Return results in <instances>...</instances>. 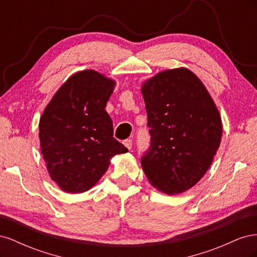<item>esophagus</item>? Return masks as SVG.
I'll return each mask as SVG.
<instances>
[{
	"label": "esophagus",
	"mask_w": 257,
	"mask_h": 257,
	"mask_svg": "<svg viewBox=\"0 0 257 257\" xmlns=\"http://www.w3.org/2000/svg\"><path fill=\"white\" fill-rule=\"evenodd\" d=\"M123 145L125 146L128 150H131L132 146H133V142H132V139H125V141H123Z\"/></svg>",
	"instance_id": "1"
}]
</instances>
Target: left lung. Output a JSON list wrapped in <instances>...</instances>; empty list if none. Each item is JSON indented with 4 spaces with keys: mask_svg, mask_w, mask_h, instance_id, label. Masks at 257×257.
<instances>
[{
    "mask_svg": "<svg viewBox=\"0 0 257 257\" xmlns=\"http://www.w3.org/2000/svg\"><path fill=\"white\" fill-rule=\"evenodd\" d=\"M150 146L142 157L148 180L163 193L195 185L219 149L222 121L207 89L186 68L164 71L142 88Z\"/></svg>",
    "mask_w": 257,
    "mask_h": 257,
    "instance_id": "obj_1",
    "label": "left lung"
}]
</instances>
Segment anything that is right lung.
Here are the masks:
<instances>
[{"instance_id": "add662e5", "label": "right lung", "mask_w": 257, "mask_h": 257, "mask_svg": "<svg viewBox=\"0 0 257 257\" xmlns=\"http://www.w3.org/2000/svg\"><path fill=\"white\" fill-rule=\"evenodd\" d=\"M113 87V80L95 71L79 72L62 85L42 114V154L51 179L67 193L90 190L113 155L127 152L113 137L105 110Z\"/></svg>"}]
</instances>
